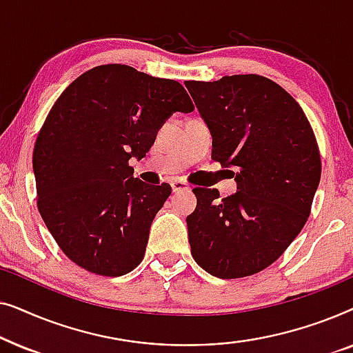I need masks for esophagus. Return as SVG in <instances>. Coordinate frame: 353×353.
Returning <instances> with one entry per match:
<instances>
[{
  "label": "esophagus",
  "instance_id": "34e87169",
  "mask_svg": "<svg viewBox=\"0 0 353 353\" xmlns=\"http://www.w3.org/2000/svg\"><path fill=\"white\" fill-rule=\"evenodd\" d=\"M172 186V191L173 192H185V191H191V186L188 185L186 181H181V180H173L170 183Z\"/></svg>",
  "mask_w": 353,
  "mask_h": 353
}]
</instances>
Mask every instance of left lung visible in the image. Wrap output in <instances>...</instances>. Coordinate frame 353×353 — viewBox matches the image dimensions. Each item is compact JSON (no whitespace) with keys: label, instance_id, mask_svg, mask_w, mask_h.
I'll list each match as a JSON object with an SVG mask.
<instances>
[{"label":"left lung","instance_id":"left-lung-1","mask_svg":"<svg viewBox=\"0 0 353 353\" xmlns=\"http://www.w3.org/2000/svg\"><path fill=\"white\" fill-rule=\"evenodd\" d=\"M212 134V159L236 168L238 191L197 188L188 215L192 259L212 276L244 278L296 239L320 185L321 159L297 101L262 75L185 81Z\"/></svg>","mask_w":353,"mask_h":353}]
</instances>
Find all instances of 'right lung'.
<instances>
[{
	"label": "right lung",
	"instance_id": "add662e5",
	"mask_svg": "<svg viewBox=\"0 0 353 353\" xmlns=\"http://www.w3.org/2000/svg\"><path fill=\"white\" fill-rule=\"evenodd\" d=\"M175 80L108 64L72 81L52 105L33 149L38 210L52 238L79 267L122 276L146 252L154 216L170 196L133 176L159 128L192 112Z\"/></svg>",
	"mask_w": 353,
	"mask_h": 353
}]
</instances>
